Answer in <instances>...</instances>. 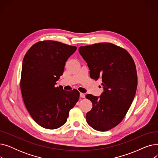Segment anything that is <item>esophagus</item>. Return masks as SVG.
Listing matches in <instances>:
<instances>
[{
	"mask_svg": "<svg viewBox=\"0 0 158 158\" xmlns=\"http://www.w3.org/2000/svg\"><path fill=\"white\" fill-rule=\"evenodd\" d=\"M85 94H82V93H80V97L81 98H85Z\"/></svg>",
	"mask_w": 158,
	"mask_h": 158,
	"instance_id": "34e87169",
	"label": "esophagus"
}]
</instances>
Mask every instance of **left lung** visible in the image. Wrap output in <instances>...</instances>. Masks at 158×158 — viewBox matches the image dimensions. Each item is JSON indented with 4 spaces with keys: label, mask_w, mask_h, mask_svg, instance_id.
<instances>
[{
    "label": "left lung",
    "mask_w": 158,
    "mask_h": 158,
    "mask_svg": "<svg viewBox=\"0 0 158 158\" xmlns=\"http://www.w3.org/2000/svg\"><path fill=\"white\" fill-rule=\"evenodd\" d=\"M92 79H102L104 92L99 97L86 95L92 102L86 122L93 129L107 131L121 122L133 101L137 88L135 63L125 49L110 43L80 47Z\"/></svg>",
    "instance_id": "1"
}]
</instances>
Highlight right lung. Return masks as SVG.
<instances>
[{
    "label": "right lung",
    "mask_w": 158,
    "mask_h": 158,
    "mask_svg": "<svg viewBox=\"0 0 158 158\" xmlns=\"http://www.w3.org/2000/svg\"><path fill=\"white\" fill-rule=\"evenodd\" d=\"M77 50L75 46L47 40L33 45L23 57L20 88L23 100L32 119L48 129L66 123L79 92L56 87L66 61Z\"/></svg>",
    "instance_id": "obj_1"
}]
</instances>
